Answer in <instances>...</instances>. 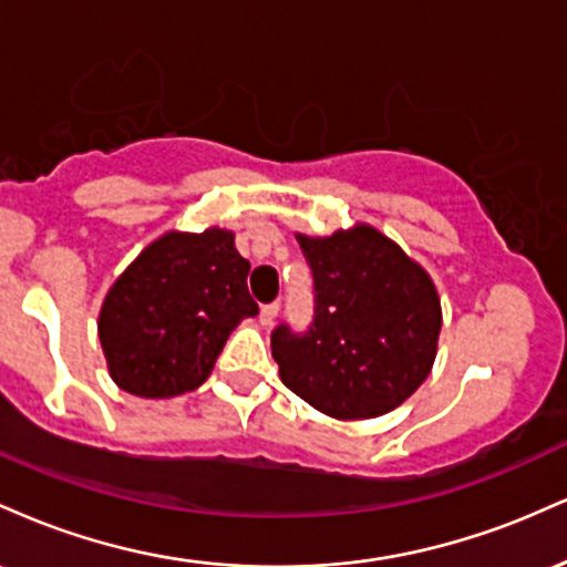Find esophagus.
<instances>
[{
  "label": "esophagus",
  "mask_w": 567,
  "mask_h": 567,
  "mask_svg": "<svg viewBox=\"0 0 567 567\" xmlns=\"http://www.w3.org/2000/svg\"><path fill=\"white\" fill-rule=\"evenodd\" d=\"M277 315H279V303L275 301V303H264L261 306V322L264 324H271L277 320Z\"/></svg>",
  "instance_id": "1"
}]
</instances>
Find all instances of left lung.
<instances>
[{
	"mask_svg": "<svg viewBox=\"0 0 567 567\" xmlns=\"http://www.w3.org/2000/svg\"><path fill=\"white\" fill-rule=\"evenodd\" d=\"M315 277L303 333L271 330L279 379L320 413L375 419L408 400L432 370L442 328L434 282L370 226L298 237Z\"/></svg>",
	"mask_w": 567,
	"mask_h": 567,
	"instance_id": "8db88e82",
	"label": "left lung"
}]
</instances>
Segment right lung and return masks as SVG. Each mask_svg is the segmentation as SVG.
<instances>
[{"instance_id": "1", "label": "right lung", "mask_w": 567, "mask_h": 567, "mask_svg": "<svg viewBox=\"0 0 567 567\" xmlns=\"http://www.w3.org/2000/svg\"><path fill=\"white\" fill-rule=\"evenodd\" d=\"M234 234L171 231L127 266L103 301L97 338L116 386L165 400L202 386L226 338L258 315Z\"/></svg>"}]
</instances>
